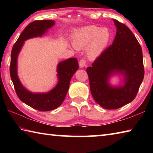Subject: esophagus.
I'll use <instances>...</instances> for the list:
<instances>
[{
	"label": "esophagus",
	"mask_w": 153,
	"mask_h": 153,
	"mask_svg": "<svg viewBox=\"0 0 153 153\" xmlns=\"http://www.w3.org/2000/svg\"><path fill=\"white\" fill-rule=\"evenodd\" d=\"M86 60H85L84 59H80V61L79 62V64L80 67H84L86 66Z\"/></svg>",
	"instance_id": "1"
}]
</instances>
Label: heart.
<instances>
[{
  "label": "heart",
  "mask_w": 153,
  "mask_h": 153,
  "mask_svg": "<svg viewBox=\"0 0 153 153\" xmlns=\"http://www.w3.org/2000/svg\"><path fill=\"white\" fill-rule=\"evenodd\" d=\"M111 39V33L107 28L96 25H88L77 30L74 36V45L77 48H87L90 59H95L101 54Z\"/></svg>",
  "instance_id": "b5f03b06"
}]
</instances>
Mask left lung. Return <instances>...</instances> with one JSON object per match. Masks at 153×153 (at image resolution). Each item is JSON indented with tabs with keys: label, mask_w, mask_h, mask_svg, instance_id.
Returning a JSON list of instances; mask_svg holds the SVG:
<instances>
[{
	"label": "left lung",
	"mask_w": 153,
	"mask_h": 153,
	"mask_svg": "<svg viewBox=\"0 0 153 153\" xmlns=\"http://www.w3.org/2000/svg\"><path fill=\"white\" fill-rule=\"evenodd\" d=\"M113 21L117 33L113 44L86 69L92 97L107 109H116L132 101L144 76L140 45L128 27ZM116 73L125 77L123 87L113 88L108 84L109 77Z\"/></svg>",
	"instance_id": "1"
}]
</instances>
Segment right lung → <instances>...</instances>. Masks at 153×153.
<instances>
[{
    "instance_id": "right-lung-1",
    "label": "right lung",
    "mask_w": 153,
    "mask_h": 153,
    "mask_svg": "<svg viewBox=\"0 0 153 153\" xmlns=\"http://www.w3.org/2000/svg\"><path fill=\"white\" fill-rule=\"evenodd\" d=\"M55 24L53 20H36L28 24L13 46L10 63V75L17 97L23 102L40 111H48L59 107L65 98L73 75L79 68L76 58H70L59 63L57 67L59 82L55 88L48 93L33 94L21 84L17 73V56L24 41L42 36Z\"/></svg>"
}]
</instances>
